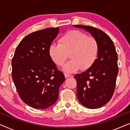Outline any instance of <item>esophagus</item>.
<instances>
[{"label":"esophagus","mask_w":130,"mask_h":130,"mask_svg":"<svg viewBox=\"0 0 130 130\" xmlns=\"http://www.w3.org/2000/svg\"><path fill=\"white\" fill-rule=\"evenodd\" d=\"M64 76H65L66 78H68L69 77H72L73 76L72 75H70V74H67V73H64Z\"/></svg>","instance_id":"obj_1"}]
</instances>
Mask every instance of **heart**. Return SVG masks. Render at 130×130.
<instances>
[{"label":"heart","instance_id":"obj_1","mask_svg":"<svg viewBox=\"0 0 130 130\" xmlns=\"http://www.w3.org/2000/svg\"><path fill=\"white\" fill-rule=\"evenodd\" d=\"M98 52L96 40L79 30L67 32L60 38V44H51L49 47L50 56L59 66L64 64L69 54L71 60L63 69L67 73L90 68L96 60Z\"/></svg>","mask_w":130,"mask_h":130}]
</instances>
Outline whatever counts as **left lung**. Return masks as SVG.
I'll return each mask as SVG.
<instances>
[{
  "mask_svg": "<svg viewBox=\"0 0 130 130\" xmlns=\"http://www.w3.org/2000/svg\"><path fill=\"white\" fill-rule=\"evenodd\" d=\"M73 26L89 32L98 44V55L95 63L74 78L80 104L90 109L99 108L109 102L114 92L118 73V55L112 41L104 32L90 26Z\"/></svg>",
  "mask_w": 130,
  "mask_h": 130,
  "instance_id": "1",
  "label": "left lung"
}]
</instances>
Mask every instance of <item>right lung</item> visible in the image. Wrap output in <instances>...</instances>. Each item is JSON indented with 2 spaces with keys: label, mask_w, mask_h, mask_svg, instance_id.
Masks as SVG:
<instances>
[{
  "label": "right lung",
  "mask_w": 130,
  "mask_h": 130,
  "mask_svg": "<svg viewBox=\"0 0 130 130\" xmlns=\"http://www.w3.org/2000/svg\"><path fill=\"white\" fill-rule=\"evenodd\" d=\"M59 27L46 28L26 36L12 60V79L23 102L35 109H45L58 99L65 80L49 54V47Z\"/></svg>",
  "instance_id": "obj_1"
}]
</instances>
